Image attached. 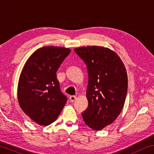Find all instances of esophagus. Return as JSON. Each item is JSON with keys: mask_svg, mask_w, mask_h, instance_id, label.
Instances as JSON below:
<instances>
[{"mask_svg": "<svg viewBox=\"0 0 154 154\" xmlns=\"http://www.w3.org/2000/svg\"><path fill=\"white\" fill-rule=\"evenodd\" d=\"M76 96H70V97H69V99H70V100H71V102H73V101H75V100H76Z\"/></svg>", "mask_w": 154, "mask_h": 154, "instance_id": "34e87169", "label": "esophagus"}]
</instances>
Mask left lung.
<instances>
[{"label": "left lung", "mask_w": 154, "mask_h": 154, "mask_svg": "<svg viewBox=\"0 0 154 154\" xmlns=\"http://www.w3.org/2000/svg\"><path fill=\"white\" fill-rule=\"evenodd\" d=\"M88 72V107L82 112L85 123L100 131L112 123L121 112L127 93L126 68L118 54L102 46L74 49Z\"/></svg>", "instance_id": "obj_1"}]
</instances>
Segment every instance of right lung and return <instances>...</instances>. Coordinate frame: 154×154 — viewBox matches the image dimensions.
I'll return each mask as SVG.
<instances>
[{"mask_svg":"<svg viewBox=\"0 0 154 154\" xmlns=\"http://www.w3.org/2000/svg\"><path fill=\"white\" fill-rule=\"evenodd\" d=\"M71 49L45 46L30 56L19 77V106L36 123L47 126L56 121L67 97L60 88L57 71Z\"/></svg>","mask_w":154,"mask_h":154,"instance_id":"add662e5","label":"right lung"}]
</instances>
